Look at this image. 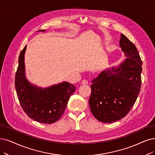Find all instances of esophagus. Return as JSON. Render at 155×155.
I'll list each match as a JSON object with an SVG mask.
<instances>
[{
    "mask_svg": "<svg viewBox=\"0 0 155 155\" xmlns=\"http://www.w3.org/2000/svg\"><path fill=\"white\" fill-rule=\"evenodd\" d=\"M88 84V81H87V80H83L82 81V84Z\"/></svg>",
    "mask_w": 155,
    "mask_h": 155,
    "instance_id": "34e87169",
    "label": "esophagus"
}]
</instances>
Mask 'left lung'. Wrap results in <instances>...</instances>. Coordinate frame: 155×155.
<instances>
[{"mask_svg":"<svg viewBox=\"0 0 155 155\" xmlns=\"http://www.w3.org/2000/svg\"><path fill=\"white\" fill-rule=\"evenodd\" d=\"M120 46L127 58L118 67L104 71L91 81L90 110L102 123L125 117L140 90L142 62L137 49L122 34Z\"/></svg>","mask_w":155,"mask_h":155,"instance_id":"left-lung-1","label":"left lung"}]
</instances>
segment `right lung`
<instances>
[{
	"mask_svg": "<svg viewBox=\"0 0 155 155\" xmlns=\"http://www.w3.org/2000/svg\"><path fill=\"white\" fill-rule=\"evenodd\" d=\"M26 48L27 46L20 54L15 74L17 97L23 111L30 118L39 123L51 124L63 115L70 97L76 88L67 82L45 89L30 84L25 77L24 54Z\"/></svg>",
	"mask_w": 155,
	"mask_h": 155,
	"instance_id": "add662e5",
	"label": "right lung"
}]
</instances>
